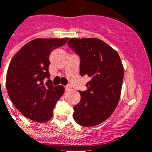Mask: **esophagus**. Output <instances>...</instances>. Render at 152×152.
Listing matches in <instances>:
<instances>
[{
    "label": "esophagus",
    "mask_w": 152,
    "mask_h": 152,
    "mask_svg": "<svg viewBox=\"0 0 152 152\" xmlns=\"http://www.w3.org/2000/svg\"><path fill=\"white\" fill-rule=\"evenodd\" d=\"M71 86H65V90L66 91H69V90H71Z\"/></svg>",
    "instance_id": "34e87169"
}]
</instances>
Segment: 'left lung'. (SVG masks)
<instances>
[{
  "mask_svg": "<svg viewBox=\"0 0 152 152\" xmlns=\"http://www.w3.org/2000/svg\"><path fill=\"white\" fill-rule=\"evenodd\" d=\"M68 46L81 59V76L91 80L88 90L79 91L81 102L74 107L73 117L80 125H98L107 120L120 100L124 67L118 54L98 38H71Z\"/></svg>",
  "mask_w": 152,
  "mask_h": 152,
  "instance_id": "obj_1",
  "label": "left lung"
}]
</instances>
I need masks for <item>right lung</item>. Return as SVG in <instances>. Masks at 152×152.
<instances>
[{"label":"right lung","instance_id":"right-lung-1","mask_svg":"<svg viewBox=\"0 0 152 152\" xmlns=\"http://www.w3.org/2000/svg\"><path fill=\"white\" fill-rule=\"evenodd\" d=\"M67 40L36 38L22 47L11 59L6 76L7 93L15 107L27 118L43 123L52 118L64 88L53 86L49 80V55ZM46 78L49 80L45 83Z\"/></svg>","mask_w":152,"mask_h":152}]
</instances>
